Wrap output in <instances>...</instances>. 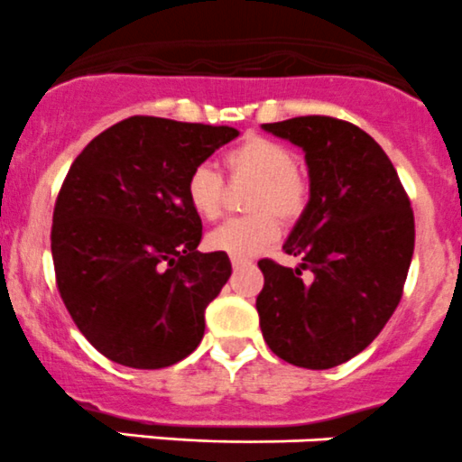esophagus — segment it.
<instances>
[{"label":"esophagus","mask_w":462,"mask_h":462,"mask_svg":"<svg viewBox=\"0 0 462 462\" xmlns=\"http://www.w3.org/2000/svg\"><path fill=\"white\" fill-rule=\"evenodd\" d=\"M248 263H250V259H244V257H232V268H235V271H239V268L248 266Z\"/></svg>","instance_id":"esophagus-1"}]
</instances>
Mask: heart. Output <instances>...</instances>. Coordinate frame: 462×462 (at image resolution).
<instances>
[{"mask_svg": "<svg viewBox=\"0 0 462 462\" xmlns=\"http://www.w3.org/2000/svg\"><path fill=\"white\" fill-rule=\"evenodd\" d=\"M235 180H253L245 217L227 218L208 235L209 250L230 257H253L273 244L280 235L277 218L293 221L307 205L309 187L295 169V155L289 146L268 137H245L223 158ZM189 208L205 221H212L223 208V178L208 164L191 169L185 182Z\"/></svg>", "mask_w": 462, "mask_h": 462, "instance_id": "1", "label": "heart"}]
</instances>
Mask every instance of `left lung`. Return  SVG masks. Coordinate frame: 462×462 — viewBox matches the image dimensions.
Returning a JSON list of instances; mask_svg holds the SVG:
<instances>
[{
    "label": "left lung",
    "instance_id": "8db88e82",
    "mask_svg": "<svg viewBox=\"0 0 462 462\" xmlns=\"http://www.w3.org/2000/svg\"><path fill=\"white\" fill-rule=\"evenodd\" d=\"M262 128L302 149L309 203L282 245L298 266L259 262V327L280 359L334 368L364 352L400 304L415 248L409 196L382 146L355 124L295 117Z\"/></svg>",
    "mask_w": 462,
    "mask_h": 462
}]
</instances>
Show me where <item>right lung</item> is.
<instances>
[{"label":"right lung","mask_w":462,"mask_h":462,"mask_svg":"<svg viewBox=\"0 0 462 462\" xmlns=\"http://www.w3.org/2000/svg\"><path fill=\"white\" fill-rule=\"evenodd\" d=\"M230 126L131 117L94 137L53 209L51 254L67 311L119 365L158 370L199 347L205 309L230 280L226 253H200L185 182Z\"/></svg>","instance_id":"1"}]
</instances>
